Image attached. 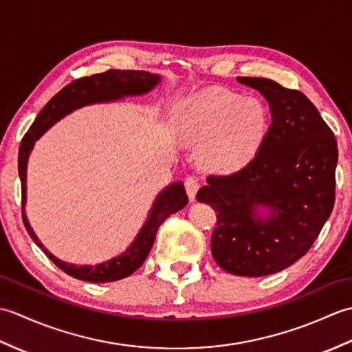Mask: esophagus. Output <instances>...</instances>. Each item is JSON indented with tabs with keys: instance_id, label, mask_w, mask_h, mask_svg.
Wrapping results in <instances>:
<instances>
[{
	"instance_id": "obj_1",
	"label": "esophagus",
	"mask_w": 352,
	"mask_h": 352,
	"mask_svg": "<svg viewBox=\"0 0 352 352\" xmlns=\"http://www.w3.org/2000/svg\"><path fill=\"white\" fill-rule=\"evenodd\" d=\"M184 188H186V193H188V197L190 198V201H193L197 197L198 189H199V182L197 180L195 177H188L184 180Z\"/></svg>"
}]
</instances>
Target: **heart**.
<instances>
[{"mask_svg": "<svg viewBox=\"0 0 352 352\" xmlns=\"http://www.w3.org/2000/svg\"><path fill=\"white\" fill-rule=\"evenodd\" d=\"M184 136L201 144V155L216 170H236L257 153L267 131V111L256 98L228 91L193 96L182 118Z\"/></svg>", "mask_w": 352, "mask_h": 352, "instance_id": "obj_1", "label": "heart"}]
</instances>
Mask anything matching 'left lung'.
<instances>
[{"instance_id":"8db88e82","label":"left lung","mask_w":352,"mask_h":352,"mask_svg":"<svg viewBox=\"0 0 352 352\" xmlns=\"http://www.w3.org/2000/svg\"><path fill=\"white\" fill-rule=\"evenodd\" d=\"M237 81L265 96L272 122L254 159L233 174L207 177L197 199L218 218L216 263L233 275L265 276L300 260L330 218L338 142L300 91L260 77Z\"/></svg>"}]
</instances>
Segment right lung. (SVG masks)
<instances>
[{"label": "right lung", "instance_id": "add662e5", "mask_svg": "<svg viewBox=\"0 0 352 352\" xmlns=\"http://www.w3.org/2000/svg\"><path fill=\"white\" fill-rule=\"evenodd\" d=\"M162 77L157 74L146 71H119L109 69L102 74H95L91 77L74 80L72 83L65 86L60 92L56 94L48 101L41 113L37 115L34 122L30 126V130L22 138L18 155V170L21 178L22 189V219L24 226L32 236L34 243L45 252L52 263L62 269L63 272L74 276L77 280H83L89 283H109L125 278L131 275L136 269H139L148 257L149 251L153 248L157 230L169 218L172 213H177L188 204V195H186L183 182H175L166 186L159 195L155 197L151 210L148 213V218L142 226L138 236L134 237L131 245L122 254L102 261L98 265H72L68 261L57 258L56 256L45 248L42 242L34 234L33 228L30 227V222L25 214V203H27V164L30 153L42 134L50 126L60 121L66 115L72 113L74 110L81 109L91 104L100 102H113L125 98V96H138L151 92L153 89L160 83Z\"/></svg>", "mask_w": 352, "mask_h": 352}]
</instances>
